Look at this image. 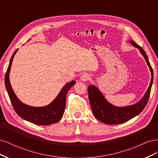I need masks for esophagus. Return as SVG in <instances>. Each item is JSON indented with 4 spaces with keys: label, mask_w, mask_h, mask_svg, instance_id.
Instances as JSON below:
<instances>
[{
    "label": "esophagus",
    "mask_w": 158,
    "mask_h": 158,
    "mask_svg": "<svg viewBox=\"0 0 158 158\" xmlns=\"http://www.w3.org/2000/svg\"><path fill=\"white\" fill-rule=\"evenodd\" d=\"M80 79L82 81V82H85V81L89 80L90 79V76L88 73H84L82 76H81Z\"/></svg>",
    "instance_id": "esophagus-1"
}]
</instances>
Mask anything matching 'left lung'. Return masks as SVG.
Instances as JSON below:
<instances>
[{"instance_id": "1", "label": "left lung", "mask_w": 158, "mask_h": 158, "mask_svg": "<svg viewBox=\"0 0 158 158\" xmlns=\"http://www.w3.org/2000/svg\"><path fill=\"white\" fill-rule=\"evenodd\" d=\"M130 43L134 47L139 49L150 67L152 74L150 84L144 97L136 103L127 107H116L113 106L107 101L98 88L94 85H89L88 89V96L94 115L99 121L107 125H118L124 123L136 117L145 108L150 98L154 79L152 68L144 50L140 46L137 45L135 41L131 40Z\"/></svg>"}]
</instances>
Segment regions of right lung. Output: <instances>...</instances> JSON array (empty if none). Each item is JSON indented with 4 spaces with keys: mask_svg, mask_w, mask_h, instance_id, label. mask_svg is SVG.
Returning <instances> with one entry per match:
<instances>
[{
    "mask_svg": "<svg viewBox=\"0 0 158 158\" xmlns=\"http://www.w3.org/2000/svg\"><path fill=\"white\" fill-rule=\"evenodd\" d=\"M18 49L14 52L5 74L4 82L14 111L23 119L37 125H49L59 122L63 117L66 106V98L69 89L75 84L74 80L66 84L57 97L48 106L40 107L29 106L22 103L16 97L11 87L9 74L13 58Z\"/></svg>",
    "mask_w": 158,
    "mask_h": 158,
    "instance_id": "right-lung-1",
    "label": "right lung"
}]
</instances>
